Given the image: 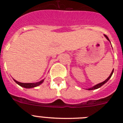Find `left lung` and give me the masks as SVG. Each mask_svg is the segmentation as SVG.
<instances>
[{
  "label": "left lung",
  "instance_id": "left-lung-1",
  "mask_svg": "<svg viewBox=\"0 0 123 123\" xmlns=\"http://www.w3.org/2000/svg\"><path fill=\"white\" fill-rule=\"evenodd\" d=\"M104 36H105V37H106V39H107V40H108V41H110L109 39H108V37H107V36H106V35H105V34H104ZM113 71H114V69L112 70V71H111V74H110L109 76H108V78H107V79H106V80H105V81H104V82H100V83H99V84H96V85L94 86H93V87H90V88H88V89H87V90H89V91H91V90L97 89H98V88L100 87L101 86H102L104 85V84H105L106 83V82H107V81H108V80H109L110 78L111 77V76H112L113 73Z\"/></svg>",
  "mask_w": 123,
  "mask_h": 123
}]
</instances>
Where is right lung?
I'll return each instance as SVG.
<instances>
[{
    "label": "right lung",
    "instance_id": "right-lung-1",
    "mask_svg": "<svg viewBox=\"0 0 123 123\" xmlns=\"http://www.w3.org/2000/svg\"><path fill=\"white\" fill-rule=\"evenodd\" d=\"M44 79H42L41 80V81L39 82H34V83H23V82H18V81H16L15 79H13V80L15 81V82L18 84L19 86H20L21 87H25V88H26V89H30V88H33V87H35L37 86H39V85H41V84L42 82H44Z\"/></svg>",
    "mask_w": 123,
    "mask_h": 123
}]
</instances>
